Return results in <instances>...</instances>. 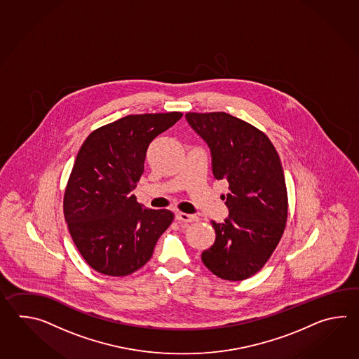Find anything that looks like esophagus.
<instances>
[{
    "label": "esophagus",
    "mask_w": 359,
    "mask_h": 359,
    "mask_svg": "<svg viewBox=\"0 0 359 359\" xmlns=\"http://www.w3.org/2000/svg\"><path fill=\"white\" fill-rule=\"evenodd\" d=\"M198 219L196 215L194 214L182 213V212H177L176 213V221L180 223H190V222H195Z\"/></svg>",
    "instance_id": "34e87169"
}]
</instances>
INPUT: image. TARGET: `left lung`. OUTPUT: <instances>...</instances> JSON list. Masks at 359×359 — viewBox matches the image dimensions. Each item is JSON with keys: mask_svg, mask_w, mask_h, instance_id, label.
Listing matches in <instances>:
<instances>
[{"mask_svg": "<svg viewBox=\"0 0 359 359\" xmlns=\"http://www.w3.org/2000/svg\"><path fill=\"white\" fill-rule=\"evenodd\" d=\"M192 130L212 154L215 180L229 182V218L212 221L214 244L201 254L205 267L222 280L241 281L271 258L287 221V191L283 165L266 133L236 116L187 113Z\"/></svg>", "mask_w": 359, "mask_h": 359, "instance_id": "obj_1", "label": "left lung"}]
</instances>
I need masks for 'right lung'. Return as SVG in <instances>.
Instances as JSON below:
<instances>
[{"instance_id": "add662e5", "label": "right lung", "mask_w": 359, "mask_h": 359, "mask_svg": "<svg viewBox=\"0 0 359 359\" xmlns=\"http://www.w3.org/2000/svg\"><path fill=\"white\" fill-rule=\"evenodd\" d=\"M182 115H127L93 130L81 146L64 194V217L78 252L99 273L121 277L145 266L173 222L170 210L147 209L132 191L144 173L147 147Z\"/></svg>"}]
</instances>
